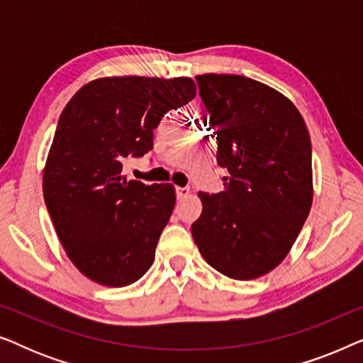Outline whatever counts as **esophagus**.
Returning <instances> with one entry per match:
<instances>
[{
	"instance_id": "esophagus-1",
	"label": "esophagus",
	"mask_w": 363,
	"mask_h": 363,
	"mask_svg": "<svg viewBox=\"0 0 363 363\" xmlns=\"http://www.w3.org/2000/svg\"><path fill=\"white\" fill-rule=\"evenodd\" d=\"M190 196V188H183V186H177V198L178 200H183V198Z\"/></svg>"
}]
</instances>
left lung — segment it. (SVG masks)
Wrapping results in <instances>:
<instances>
[{"label": "left lung", "instance_id": "1", "mask_svg": "<svg viewBox=\"0 0 363 363\" xmlns=\"http://www.w3.org/2000/svg\"><path fill=\"white\" fill-rule=\"evenodd\" d=\"M218 140L226 190L198 193L191 225L201 256L231 279L250 281L279 266L312 206V148L306 122L286 96L233 74L196 76Z\"/></svg>", "mask_w": 363, "mask_h": 363}]
</instances>
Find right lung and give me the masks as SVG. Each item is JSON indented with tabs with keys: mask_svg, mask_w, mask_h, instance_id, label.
I'll use <instances>...</instances> for the list:
<instances>
[{
	"mask_svg": "<svg viewBox=\"0 0 363 363\" xmlns=\"http://www.w3.org/2000/svg\"><path fill=\"white\" fill-rule=\"evenodd\" d=\"M195 96L190 77H101L64 107L43 172L44 201L67 257L97 284L128 286L152 266L175 186L127 180L122 163L152 150L162 117Z\"/></svg>",
	"mask_w": 363,
	"mask_h": 363,
	"instance_id": "add662e5",
	"label": "right lung"
}]
</instances>
